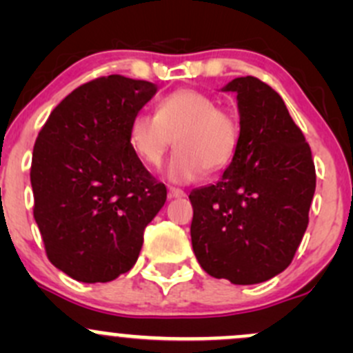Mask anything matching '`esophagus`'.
Returning a JSON list of instances; mask_svg holds the SVG:
<instances>
[{"label": "esophagus", "instance_id": "esophagus-1", "mask_svg": "<svg viewBox=\"0 0 353 353\" xmlns=\"http://www.w3.org/2000/svg\"><path fill=\"white\" fill-rule=\"evenodd\" d=\"M169 196L170 198H184L186 196V193H184L183 190H179V188H169Z\"/></svg>", "mask_w": 353, "mask_h": 353}]
</instances>
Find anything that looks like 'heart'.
<instances>
[{
	"instance_id": "obj_1",
	"label": "heart",
	"mask_w": 353,
	"mask_h": 353,
	"mask_svg": "<svg viewBox=\"0 0 353 353\" xmlns=\"http://www.w3.org/2000/svg\"><path fill=\"white\" fill-rule=\"evenodd\" d=\"M128 141L147 165L159 167L172 148L167 176L188 183L203 170L216 172L232 162L241 141V121L236 110L196 88H179L157 104L155 116L140 110L128 124Z\"/></svg>"
}]
</instances>
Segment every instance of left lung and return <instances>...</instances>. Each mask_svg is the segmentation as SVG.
<instances>
[{
  "label": "left lung",
  "mask_w": 353,
  "mask_h": 353,
  "mask_svg": "<svg viewBox=\"0 0 353 353\" xmlns=\"http://www.w3.org/2000/svg\"><path fill=\"white\" fill-rule=\"evenodd\" d=\"M241 141L222 179L190 193L191 243L208 275L252 285L282 273L309 223L316 190L311 147L283 99L265 81L241 77Z\"/></svg>",
  "instance_id": "1"
}]
</instances>
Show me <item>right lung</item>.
Returning <instances> with one entry per match:
<instances>
[{"instance_id": "add662e5", "label": "right lung", "mask_w": 353, "mask_h": 353, "mask_svg": "<svg viewBox=\"0 0 353 353\" xmlns=\"http://www.w3.org/2000/svg\"><path fill=\"white\" fill-rule=\"evenodd\" d=\"M150 81L123 74L74 88L34 145V219L49 261L85 283L133 268L145 227L167 198L128 141L131 117L155 95Z\"/></svg>"}]
</instances>
